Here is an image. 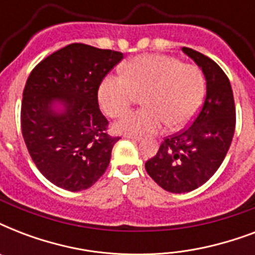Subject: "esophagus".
I'll use <instances>...</instances> for the list:
<instances>
[{
	"instance_id": "34e87169",
	"label": "esophagus",
	"mask_w": 255,
	"mask_h": 255,
	"mask_svg": "<svg viewBox=\"0 0 255 255\" xmlns=\"http://www.w3.org/2000/svg\"><path fill=\"white\" fill-rule=\"evenodd\" d=\"M124 137H126V139L132 140V141H139V140L141 139L140 136H131V135H126V136H124Z\"/></svg>"
}]
</instances>
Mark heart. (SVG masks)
<instances>
[{
  "label": "heart",
  "instance_id": "1",
  "mask_svg": "<svg viewBox=\"0 0 255 255\" xmlns=\"http://www.w3.org/2000/svg\"><path fill=\"white\" fill-rule=\"evenodd\" d=\"M205 75L197 65L182 63L169 55L145 54L132 58L123 75H107L99 86L100 107L119 118L141 96L144 107L132 111L115 124L123 135L139 136L181 129L193 119L205 95Z\"/></svg>",
  "mask_w": 255,
  "mask_h": 255
}]
</instances>
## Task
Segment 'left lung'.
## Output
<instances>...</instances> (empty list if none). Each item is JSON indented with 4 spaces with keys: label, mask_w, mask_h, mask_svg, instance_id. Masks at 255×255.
Returning <instances> with one entry per match:
<instances>
[{
    "label": "left lung",
    "mask_w": 255,
    "mask_h": 255,
    "mask_svg": "<svg viewBox=\"0 0 255 255\" xmlns=\"http://www.w3.org/2000/svg\"><path fill=\"white\" fill-rule=\"evenodd\" d=\"M206 78L201 111L190 126L164 137L145 169L157 185L172 193L194 190L209 180L229 151L236 129V104L229 78L204 54L182 47Z\"/></svg>",
    "instance_id": "1"
}]
</instances>
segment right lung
I'll return each instance as SVG.
<instances>
[{"label": "right lung", "instance_id": "add662e5", "mask_svg": "<svg viewBox=\"0 0 255 255\" xmlns=\"http://www.w3.org/2000/svg\"><path fill=\"white\" fill-rule=\"evenodd\" d=\"M123 54L71 43L41 61L30 73L21 104L23 140L34 164L54 185L79 192L107 169L112 147L108 120L98 104V90ZM65 106L54 114L51 104Z\"/></svg>", "mask_w": 255, "mask_h": 255}]
</instances>
